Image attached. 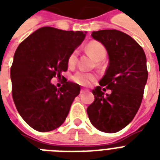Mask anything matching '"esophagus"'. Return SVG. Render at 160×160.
Segmentation results:
<instances>
[{
	"label": "esophagus",
	"mask_w": 160,
	"mask_h": 160,
	"mask_svg": "<svg viewBox=\"0 0 160 160\" xmlns=\"http://www.w3.org/2000/svg\"><path fill=\"white\" fill-rule=\"evenodd\" d=\"M86 92H88V90H84V89H81V90H80V94H85V93Z\"/></svg>",
	"instance_id": "esophagus-1"
}]
</instances>
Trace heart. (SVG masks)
<instances>
[{"label":"heart","mask_w":160,"mask_h":160,"mask_svg":"<svg viewBox=\"0 0 160 160\" xmlns=\"http://www.w3.org/2000/svg\"><path fill=\"white\" fill-rule=\"evenodd\" d=\"M85 50L97 61L104 60L107 55V50L105 48V46L101 42L97 41H90L85 46ZM77 57L78 51L77 50H74L69 55L67 59V64L70 67H74L75 66L76 62H77ZM96 79H97V75L95 74L85 72V71H82V70L77 71L71 77V80L74 82L78 84V85H83V86L90 85Z\"/></svg>","instance_id":"obj_1"}]
</instances>
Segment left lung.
<instances>
[{
  "instance_id": "obj_1",
  "label": "left lung",
  "mask_w": 160,
  "mask_h": 160,
  "mask_svg": "<svg viewBox=\"0 0 160 160\" xmlns=\"http://www.w3.org/2000/svg\"><path fill=\"white\" fill-rule=\"evenodd\" d=\"M91 36L105 46L109 63L100 86L93 90L95 100L87 108V114L96 129L115 133L133 120L141 105L148 79L146 56L131 36L120 31H93ZM102 86L112 93L105 95Z\"/></svg>"
}]
</instances>
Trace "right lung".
I'll return each instance as SVG.
<instances>
[{
	"mask_svg": "<svg viewBox=\"0 0 160 160\" xmlns=\"http://www.w3.org/2000/svg\"><path fill=\"white\" fill-rule=\"evenodd\" d=\"M83 31L42 27L26 38L16 49L11 67V93L17 111L27 124L40 132L60 127L80 85L65 78L57 89L51 83L68 69V56L85 38Z\"/></svg>",
	"mask_w": 160,
	"mask_h": 160,
	"instance_id": "1",
	"label": "right lung"
}]
</instances>
